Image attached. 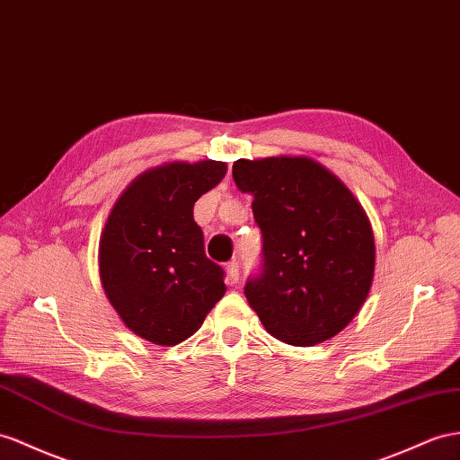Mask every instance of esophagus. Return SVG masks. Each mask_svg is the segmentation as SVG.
Returning <instances> with one entry per match:
<instances>
[{
	"instance_id": "34e87169",
	"label": "esophagus",
	"mask_w": 460,
	"mask_h": 460,
	"mask_svg": "<svg viewBox=\"0 0 460 460\" xmlns=\"http://www.w3.org/2000/svg\"><path fill=\"white\" fill-rule=\"evenodd\" d=\"M226 272H227V278H229V284L234 286L239 281V262L237 261H231L227 266H226Z\"/></svg>"
}]
</instances>
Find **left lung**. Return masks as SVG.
Returning a JSON list of instances; mask_svg holds the SVG:
<instances>
[{"mask_svg":"<svg viewBox=\"0 0 460 460\" xmlns=\"http://www.w3.org/2000/svg\"><path fill=\"white\" fill-rule=\"evenodd\" d=\"M264 237L262 274L244 286L268 334L291 346L334 338L359 313L375 276L371 221L349 188L305 155L239 159Z\"/></svg>","mask_w":460,"mask_h":460,"instance_id":"left-lung-1","label":"left lung"}]
</instances>
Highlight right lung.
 Listing matches in <instances>:
<instances>
[{"instance_id": "obj_1", "label": "right lung", "mask_w": 460, "mask_h": 460, "mask_svg": "<svg viewBox=\"0 0 460 460\" xmlns=\"http://www.w3.org/2000/svg\"><path fill=\"white\" fill-rule=\"evenodd\" d=\"M227 174L226 161H171L126 186L99 241L104 296L122 323L157 346L190 338L226 296L223 270L204 254L196 199Z\"/></svg>"}]
</instances>
